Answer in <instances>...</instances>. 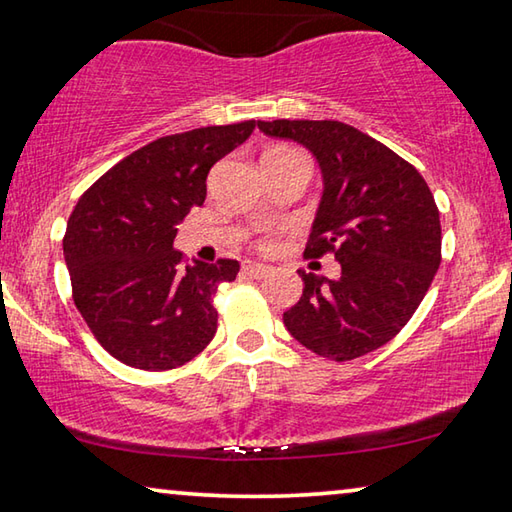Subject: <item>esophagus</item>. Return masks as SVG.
Wrapping results in <instances>:
<instances>
[{
    "mask_svg": "<svg viewBox=\"0 0 512 512\" xmlns=\"http://www.w3.org/2000/svg\"><path fill=\"white\" fill-rule=\"evenodd\" d=\"M244 273L250 277H257V280H262L268 273H271V266L266 264H257V262H246L244 264Z\"/></svg>",
    "mask_w": 512,
    "mask_h": 512,
    "instance_id": "esophagus-1",
    "label": "esophagus"
}]
</instances>
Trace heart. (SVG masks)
I'll list each match as a JSON object with an SVG mask.
<instances>
[{
  "label": "heart",
  "mask_w": 512,
  "mask_h": 512,
  "mask_svg": "<svg viewBox=\"0 0 512 512\" xmlns=\"http://www.w3.org/2000/svg\"><path fill=\"white\" fill-rule=\"evenodd\" d=\"M259 246H262V248H271V246H273V239H271V237H264L262 241H259Z\"/></svg>",
  "instance_id": "b5f03b06"
}]
</instances>
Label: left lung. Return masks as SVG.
Returning a JSON list of instances; mask_svg holds the SVG:
<instances>
[{"mask_svg":"<svg viewBox=\"0 0 512 512\" xmlns=\"http://www.w3.org/2000/svg\"><path fill=\"white\" fill-rule=\"evenodd\" d=\"M305 146L323 173L305 257L332 253L341 275L298 271L305 289L284 311L293 339L332 361L381 348L409 323L440 266V214L420 171L343 121H257Z\"/></svg>","mask_w":512,"mask_h":512,"instance_id":"left-lung-1","label":"left lung"}]
</instances>
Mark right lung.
<instances>
[{"label":"right lung","instance_id":"add662e5","mask_svg":"<svg viewBox=\"0 0 512 512\" xmlns=\"http://www.w3.org/2000/svg\"><path fill=\"white\" fill-rule=\"evenodd\" d=\"M255 121L160 137L126 155L69 214L63 253L74 305L103 350L140 370L192 361L216 334L214 293L237 259L185 264L178 228L207 196V173Z\"/></svg>","mask_w":512,"mask_h":512}]
</instances>
